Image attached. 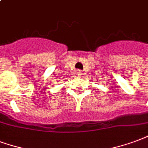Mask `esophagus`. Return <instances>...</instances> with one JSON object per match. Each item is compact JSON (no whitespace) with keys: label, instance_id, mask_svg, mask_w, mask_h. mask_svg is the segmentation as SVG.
I'll return each instance as SVG.
<instances>
[{"label":"esophagus","instance_id":"obj_1","mask_svg":"<svg viewBox=\"0 0 148 148\" xmlns=\"http://www.w3.org/2000/svg\"><path fill=\"white\" fill-rule=\"evenodd\" d=\"M82 74H83V73H82V71H80V70H77V71H76V75H78V76H80Z\"/></svg>","mask_w":148,"mask_h":148}]
</instances>
